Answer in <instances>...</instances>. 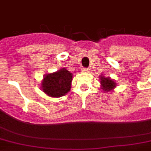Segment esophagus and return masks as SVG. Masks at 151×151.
Here are the masks:
<instances>
[{
    "mask_svg": "<svg viewBox=\"0 0 151 151\" xmlns=\"http://www.w3.org/2000/svg\"><path fill=\"white\" fill-rule=\"evenodd\" d=\"M82 73H89L90 72V69L87 68H82Z\"/></svg>",
    "mask_w": 151,
    "mask_h": 151,
    "instance_id": "obj_1",
    "label": "esophagus"
}]
</instances>
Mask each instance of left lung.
Wrapping results in <instances>:
<instances>
[{"mask_svg":"<svg viewBox=\"0 0 151 151\" xmlns=\"http://www.w3.org/2000/svg\"><path fill=\"white\" fill-rule=\"evenodd\" d=\"M100 83H101V87L102 89L106 92L111 91L115 87H116V82H114L112 79H111L109 77L105 78L104 76H102L100 77Z\"/></svg>","mask_w":151,"mask_h":151,"instance_id":"obj_1","label":"left lung"}]
</instances>
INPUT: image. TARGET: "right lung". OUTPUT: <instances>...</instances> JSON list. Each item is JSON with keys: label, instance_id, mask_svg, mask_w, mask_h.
Returning a JSON list of instances; mask_svg holds the SVG:
<instances>
[{"label": "right lung", "instance_id": "right-lung-1", "mask_svg": "<svg viewBox=\"0 0 151 151\" xmlns=\"http://www.w3.org/2000/svg\"><path fill=\"white\" fill-rule=\"evenodd\" d=\"M73 73L65 68L57 72L46 74L41 83V89L46 95L58 98L66 95L70 91Z\"/></svg>", "mask_w": 151, "mask_h": 151}]
</instances>
